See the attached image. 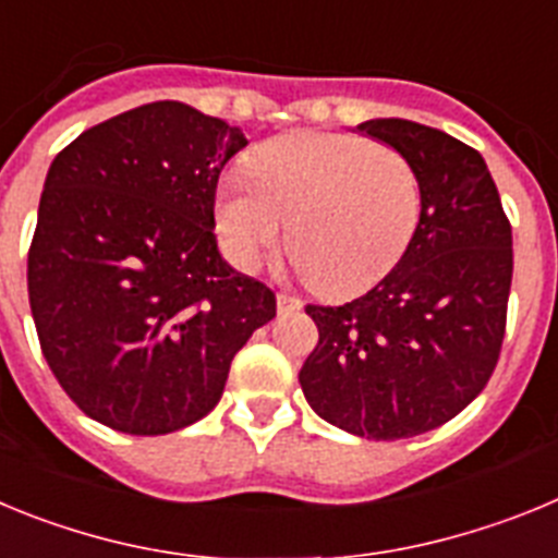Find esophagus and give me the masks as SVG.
<instances>
[{"label":"esophagus","instance_id":"34e87169","mask_svg":"<svg viewBox=\"0 0 558 558\" xmlns=\"http://www.w3.org/2000/svg\"><path fill=\"white\" fill-rule=\"evenodd\" d=\"M276 310H279V315L295 313V310H302V302H299V299L290 293H279L276 295Z\"/></svg>","mask_w":558,"mask_h":558}]
</instances>
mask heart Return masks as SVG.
<instances>
[{"label": "heart", "mask_w": 558, "mask_h": 558, "mask_svg": "<svg viewBox=\"0 0 558 558\" xmlns=\"http://www.w3.org/2000/svg\"><path fill=\"white\" fill-rule=\"evenodd\" d=\"M248 179L226 181L215 231L240 270L288 251L310 288L349 299L383 282L416 240L425 190L408 156L354 133L299 131L251 156Z\"/></svg>", "instance_id": "1"}]
</instances>
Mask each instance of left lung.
I'll return each instance as SVG.
<instances>
[{
	"label": "left lung",
	"instance_id": "obj_1",
	"mask_svg": "<svg viewBox=\"0 0 558 558\" xmlns=\"http://www.w3.org/2000/svg\"><path fill=\"white\" fill-rule=\"evenodd\" d=\"M360 131L413 161L425 211L416 240L366 295L307 304L318 343L299 383L329 425L374 441L436 430L486 388L509 310L511 223L475 147L411 120Z\"/></svg>",
	"mask_w": 558,
	"mask_h": 558
}]
</instances>
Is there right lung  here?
<instances>
[{
  "instance_id": "obj_1",
  "label": "right lung",
  "mask_w": 558,
  "mask_h": 558,
  "mask_svg": "<svg viewBox=\"0 0 558 558\" xmlns=\"http://www.w3.org/2000/svg\"><path fill=\"white\" fill-rule=\"evenodd\" d=\"M248 145L184 102H147L56 156L27 254L38 343L100 425L165 436L223 397L231 360L276 315L218 251L215 192Z\"/></svg>"
}]
</instances>
